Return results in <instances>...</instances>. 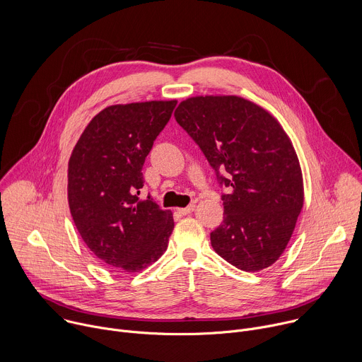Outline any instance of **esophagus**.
Returning a JSON list of instances; mask_svg holds the SVG:
<instances>
[{
    "mask_svg": "<svg viewBox=\"0 0 362 362\" xmlns=\"http://www.w3.org/2000/svg\"><path fill=\"white\" fill-rule=\"evenodd\" d=\"M194 209H196V204H189L187 207H183V209H179V213H182V214H190V213H193L194 211Z\"/></svg>",
    "mask_w": 362,
    "mask_h": 362,
    "instance_id": "34e87169",
    "label": "esophagus"
}]
</instances>
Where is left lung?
<instances>
[{"instance_id": "obj_1", "label": "left lung", "mask_w": 362, "mask_h": 362, "mask_svg": "<svg viewBox=\"0 0 362 362\" xmlns=\"http://www.w3.org/2000/svg\"><path fill=\"white\" fill-rule=\"evenodd\" d=\"M176 122L216 172L224 217L210 233L214 252L243 272L270 267L286 250L304 203L294 146L262 106L240 96H193Z\"/></svg>"}]
</instances>
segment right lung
Instances as JSON below:
<instances>
[{"label":"right lung","mask_w":362,"mask_h":362,"mask_svg":"<svg viewBox=\"0 0 362 362\" xmlns=\"http://www.w3.org/2000/svg\"><path fill=\"white\" fill-rule=\"evenodd\" d=\"M176 100L112 105L76 142L68 163V203L88 249L117 272L138 273L168 249L170 210L141 200L142 168Z\"/></svg>","instance_id":"add662e5"}]
</instances>
